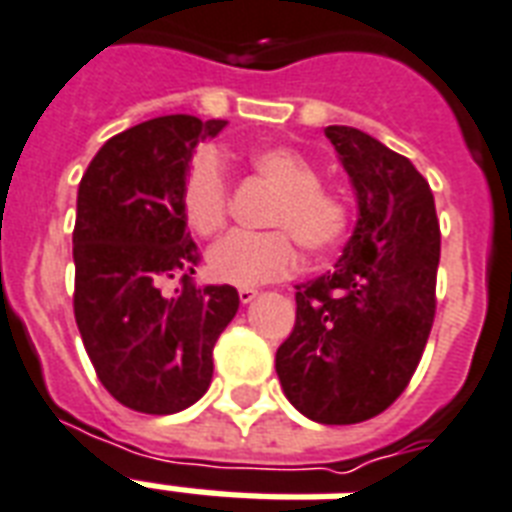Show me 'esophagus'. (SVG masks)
Here are the masks:
<instances>
[{
  "mask_svg": "<svg viewBox=\"0 0 512 512\" xmlns=\"http://www.w3.org/2000/svg\"><path fill=\"white\" fill-rule=\"evenodd\" d=\"M257 295H260V292H257L255 287H241V290H239V300H241V303H252V300H255Z\"/></svg>",
  "mask_w": 512,
  "mask_h": 512,
  "instance_id": "34e87169",
  "label": "esophagus"
}]
</instances>
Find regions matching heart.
<instances>
[{
	"label": "heart",
	"instance_id": "b5f03b06",
	"mask_svg": "<svg viewBox=\"0 0 512 512\" xmlns=\"http://www.w3.org/2000/svg\"><path fill=\"white\" fill-rule=\"evenodd\" d=\"M249 161L260 177L279 187L268 225L282 230H233L209 249L206 268L212 279L236 287H255L295 271L298 249L293 238L306 255H325L349 228L343 198L319 185L317 169L298 150L265 144L252 152ZM182 212L198 236H212L228 220V179L217 152L201 150L190 163L182 187Z\"/></svg>",
	"mask_w": 512,
	"mask_h": 512
}]
</instances>
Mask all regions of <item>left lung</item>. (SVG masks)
I'll return each instance as SVG.
<instances>
[{"label": "left lung", "mask_w": 512, "mask_h": 512, "mask_svg": "<svg viewBox=\"0 0 512 512\" xmlns=\"http://www.w3.org/2000/svg\"><path fill=\"white\" fill-rule=\"evenodd\" d=\"M325 136L349 174L357 222L330 273L300 284L276 351L287 400L319 424L373 419L411 381L435 319V198L405 155L351 126Z\"/></svg>", "instance_id": "left-lung-1"}]
</instances>
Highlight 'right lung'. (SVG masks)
<instances>
[{"label": "right lung", "mask_w": 512, "mask_h": 512, "mask_svg": "<svg viewBox=\"0 0 512 512\" xmlns=\"http://www.w3.org/2000/svg\"><path fill=\"white\" fill-rule=\"evenodd\" d=\"M225 126L152 117L112 136L77 190L74 319L104 389L139 413H179L206 395L214 343L239 311L236 287L195 284L182 212L195 147Z\"/></svg>", "instance_id": "right-lung-1"}]
</instances>
